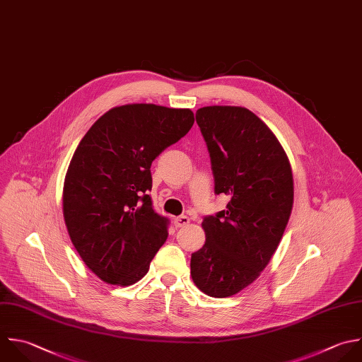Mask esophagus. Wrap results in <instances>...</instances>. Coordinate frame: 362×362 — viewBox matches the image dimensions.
Instances as JSON below:
<instances>
[{
    "mask_svg": "<svg viewBox=\"0 0 362 362\" xmlns=\"http://www.w3.org/2000/svg\"><path fill=\"white\" fill-rule=\"evenodd\" d=\"M188 223H189V218L185 216V215L177 216V218L174 219V225H175L177 228H182V226H185V225H188Z\"/></svg>",
    "mask_w": 362,
    "mask_h": 362,
    "instance_id": "1",
    "label": "esophagus"
}]
</instances>
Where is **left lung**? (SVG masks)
Instances as JSON below:
<instances>
[{
	"mask_svg": "<svg viewBox=\"0 0 362 362\" xmlns=\"http://www.w3.org/2000/svg\"><path fill=\"white\" fill-rule=\"evenodd\" d=\"M206 141L215 194L226 209L202 222L205 245L191 256L195 286L216 298L252 284L276 252L293 209V174L274 133L240 106L197 110Z\"/></svg>",
	"mask_w": 362,
	"mask_h": 362,
	"instance_id": "obj_1",
	"label": "left lung"
}]
</instances>
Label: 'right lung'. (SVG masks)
Masks as SVG:
<instances>
[{"label": "right lung", "mask_w": 362, "mask_h": 362, "mask_svg": "<svg viewBox=\"0 0 362 362\" xmlns=\"http://www.w3.org/2000/svg\"><path fill=\"white\" fill-rule=\"evenodd\" d=\"M194 124L189 109L133 103L89 129L68 167L62 205L71 240L103 281L132 286L164 245L168 219L156 214L150 167Z\"/></svg>", "instance_id": "right-lung-1"}]
</instances>
